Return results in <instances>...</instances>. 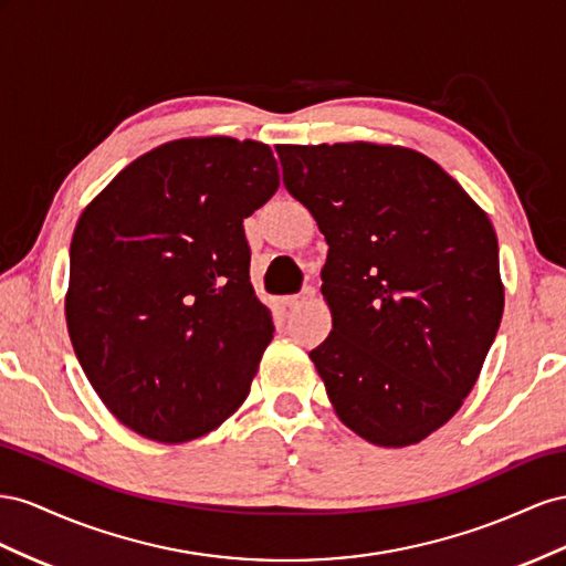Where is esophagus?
Masks as SVG:
<instances>
[{"label":"esophagus","mask_w":566,"mask_h":566,"mask_svg":"<svg viewBox=\"0 0 566 566\" xmlns=\"http://www.w3.org/2000/svg\"><path fill=\"white\" fill-rule=\"evenodd\" d=\"M313 296H315V289H313V286H305L301 294L286 296V298H284V305H286V308H298V305H303V303L313 301Z\"/></svg>","instance_id":"34e87169"}]
</instances>
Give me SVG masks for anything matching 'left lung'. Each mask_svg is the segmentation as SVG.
<instances>
[{
	"label": "left lung",
	"mask_w": 566,
	"mask_h": 566,
	"mask_svg": "<svg viewBox=\"0 0 566 566\" xmlns=\"http://www.w3.org/2000/svg\"><path fill=\"white\" fill-rule=\"evenodd\" d=\"M277 154L329 247L332 332L311 360L334 412L381 448L424 441L474 389L503 319L489 216L415 149L338 142Z\"/></svg>",
	"instance_id": "8db88e82"
}]
</instances>
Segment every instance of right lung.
<instances>
[{
    "instance_id": "obj_1",
    "label": "right lung",
    "mask_w": 566,
    "mask_h": 566,
    "mask_svg": "<svg viewBox=\"0 0 566 566\" xmlns=\"http://www.w3.org/2000/svg\"><path fill=\"white\" fill-rule=\"evenodd\" d=\"M280 187L263 142L185 137L135 158L71 241L69 334L108 412L185 443L237 412L272 342L244 218Z\"/></svg>"
}]
</instances>
